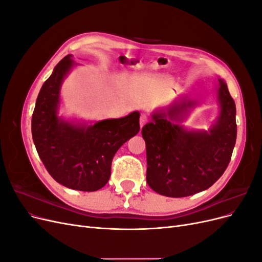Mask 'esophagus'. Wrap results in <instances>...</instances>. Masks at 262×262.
I'll list each match as a JSON object with an SVG mask.
<instances>
[{"label":"esophagus","instance_id":"34e87169","mask_svg":"<svg viewBox=\"0 0 262 262\" xmlns=\"http://www.w3.org/2000/svg\"><path fill=\"white\" fill-rule=\"evenodd\" d=\"M147 122V117L145 115H142L140 117V126L141 128H143V125Z\"/></svg>","mask_w":262,"mask_h":262}]
</instances>
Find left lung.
Returning <instances> with one entry per match:
<instances>
[{
	"label": "left lung",
	"mask_w": 262,
	"mask_h": 262,
	"mask_svg": "<svg viewBox=\"0 0 262 262\" xmlns=\"http://www.w3.org/2000/svg\"><path fill=\"white\" fill-rule=\"evenodd\" d=\"M219 115L208 130L182 125L201 100L179 96L150 114L142 129L146 181L155 192L182 198L210 188L225 171L236 142V106L224 80L216 85Z\"/></svg>",
	"instance_id": "left-lung-1"
}]
</instances>
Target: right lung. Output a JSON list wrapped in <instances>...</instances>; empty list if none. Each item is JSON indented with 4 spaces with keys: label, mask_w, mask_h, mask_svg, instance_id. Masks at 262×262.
I'll list each match as a JSON object with an SVG mask.
<instances>
[{
    "label": "right lung",
    "mask_w": 262,
    "mask_h": 262,
    "mask_svg": "<svg viewBox=\"0 0 262 262\" xmlns=\"http://www.w3.org/2000/svg\"><path fill=\"white\" fill-rule=\"evenodd\" d=\"M76 66L73 55H67L43 83L31 119V134L39 157L55 181L78 191H97L110 178L117 150L140 131V113L91 122L60 115L61 86Z\"/></svg>",
    "instance_id": "add662e5"
}]
</instances>
